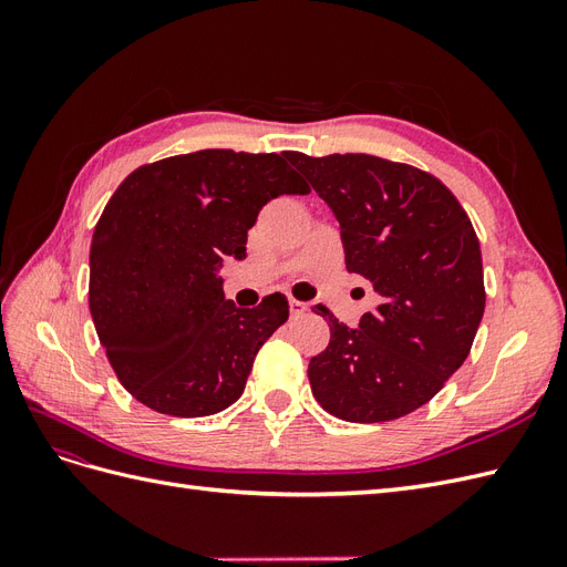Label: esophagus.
Segmentation results:
<instances>
[{"instance_id":"1","label":"esophagus","mask_w":567,"mask_h":567,"mask_svg":"<svg viewBox=\"0 0 567 567\" xmlns=\"http://www.w3.org/2000/svg\"><path fill=\"white\" fill-rule=\"evenodd\" d=\"M288 307H290V317H300L307 312V302H300L296 298L288 300Z\"/></svg>"}]
</instances>
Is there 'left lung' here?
Masks as SVG:
<instances>
[{
	"mask_svg": "<svg viewBox=\"0 0 567 567\" xmlns=\"http://www.w3.org/2000/svg\"><path fill=\"white\" fill-rule=\"evenodd\" d=\"M286 158L329 203L348 271L381 305L357 329L329 310L331 342L312 357L310 385L329 414L381 423L431 402L468 357L485 312L483 255L456 196L419 167L367 153Z\"/></svg>",
	"mask_w": 567,
	"mask_h": 567,
	"instance_id": "1",
	"label": "left lung"
}]
</instances>
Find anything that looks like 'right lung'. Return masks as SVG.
Masks as SVG:
<instances>
[{"label":"right lung","instance_id":"add662e5","mask_svg":"<svg viewBox=\"0 0 567 567\" xmlns=\"http://www.w3.org/2000/svg\"><path fill=\"white\" fill-rule=\"evenodd\" d=\"M284 194H310L284 156L225 148L142 165L115 188L92 236L90 312L134 400L196 419L241 398L288 300L244 310L217 271L221 257L244 260L257 213Z\"/></svg>","mask_w":567,"mask_h":567}]
</instances>
